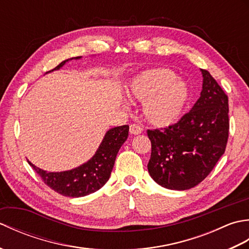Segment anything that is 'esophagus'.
<instances>
[{"label":"esophagus","instance_id":"34e87169","mask_svg":"<svg viewBox=\"0 0 249 249\" xmlns=\"http://www.w3.org/2000/svg\"><path fill=\"white\" fill-rule=\"evenodd\" d=\"M142 130H143V128L137 124H131L129 126V133L131 135H139L142 133Z\"/></svg>","mask_w":249,"mask_h":249}]
</instances>
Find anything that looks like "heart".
Listing matches in <instances>:
<instances>
[{
    "label": "heart",
    "instance_id": "b5f03b06",
    "mask_svg": "<svg viewBox=\"0 0 249 249\" xmlns=\"http://www.w3.org/2000/svg\"><path fill=\"white\" fill-rule=\"evenodd\" d=\"M134 100L144 102L143 116L156 127H168L181 118L188 100V88L168 68H153L135 77L127 88Z\"/></svg>",
    "mask_w": 249,
    "mask_h": 249
}]
</instances>
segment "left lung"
Listing matches in <instances>:
<instances>
[{"label": "left lung", "mask_w": 249, "mask_h": 249, "mask_svg": "<svg viewBox=\"0 0 249 249\" xmlns=\"http://www.w3.org/2000/svg\"><path fill=\"white\" fill-rule=\"evenodd\" d=\"M202 91L178 123L147 130L151 178L160 186L186 190L201 183L226 150L229 136L228 96L211 73L201 70Z\"/></svg>", "instance_id": "8db88e82"}]
</instances>
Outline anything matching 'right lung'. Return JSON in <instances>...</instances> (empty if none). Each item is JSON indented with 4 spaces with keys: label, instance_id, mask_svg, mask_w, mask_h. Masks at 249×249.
<instances>
[{
    "label": "right lung",
    "instance_id": "obj_1",
    "mask_svg": "<svg viewBox=\"0 0 249 249\" xmlns=\"http://www.w3.org/2000/svg\"><path fill=\"white\" fill-rule=\"evenodd\" d=\"M72 59L79 60L81 56H76L63 61L54 70L57 71L65 65V63ZM49 71V72H50ZM128 125L119 126L109 129L106 133L102 143L94 156L87 162L75 169L62 172H48L34 166L30 160V166L43 178L45 184L54 192L65 197L79 198L97 192L107 183L112 171L118 152L128 137Z\"/></svg>",
    "mask_w": 249,
    "mask_h": 249
}]
</instances>
